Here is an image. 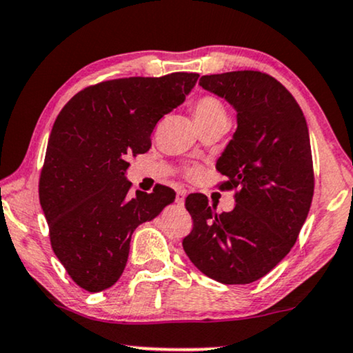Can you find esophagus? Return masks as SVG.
Wrapping results in <instances>:
<instances>
[{"instance_id": "1", "label": "esophagus", "mask_w": 353, "mask_h": 353, "mask_svg": "<svg viewBox=\"0 0 353 353\" xmlns=\"http://www.w3.org/2000/svg\"><path fill=\"white\" fill-rule=\"evenodd\" d=\"M185 196H187V192L183 190V188H179L177 196H176V203L179 206H183V203H185Z\"/></svg>"}]
</instances>
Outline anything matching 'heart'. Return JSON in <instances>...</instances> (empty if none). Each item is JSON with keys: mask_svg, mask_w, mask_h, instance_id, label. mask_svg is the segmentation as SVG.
I'll return each mask as SVG.
<instances>
[{"mask_svg": "<svg viewBox=\"0 0 353 353\" xmlns=\"http://www.w3.org/2000/svg\"><path fill=\"white\" fill-rule=\"evenodd\" d=\"M192 113L196 123H205L212 120H221V118H227L224 105L212 96H203L196 99L192 105ZM196 170H192L190 174H196Z\"/></svg>", "mask_w": 353, "mask_h": 353, "instance_id": "heart-1", "label": "heart"}]
</instances>
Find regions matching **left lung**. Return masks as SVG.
Listing matches in <instances>:
<instances>
[{"instance_id":"left-lung-1","label":"left lung","mask_w":353,"mask_h":353,"mask_svg":"<svg viewBox=\"0 0 353 353\" xmlns=\"http://www.w3.org/2000/svg\"><path fill=\"white\" fill-rule=\"evenodd\" d=\"M200 86L230 103L236 129L216 163L238 188L236 206L216 214L201 193L188 195L193 230L182 246L198 270L224 285L259 280L294 246L314 196L309 128L290 91L261 72L205 75Z\"/></svg>"}]
</instances>
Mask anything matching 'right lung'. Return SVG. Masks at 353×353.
I'll return each instance as SVG.
<instances>
[{"label": "right lung", "mask_w": 353, "mask_h": 353, "mask_svg": "<svg viewBox=\"0 0 353 353\" xmlns=\"http://www.w3.org/2000/svg\"><path fill=\"white\" fill-rule=\"evenodd\" d=\"M198 73L112 79L73 96L54 123L39 177L52 251L79 288L99 292L125 270L131 236L176 198L170 187L129 195L126 158L145 153L163 117Z\"/></svg>", "instance_id": "obj_1"}]
</instances>
